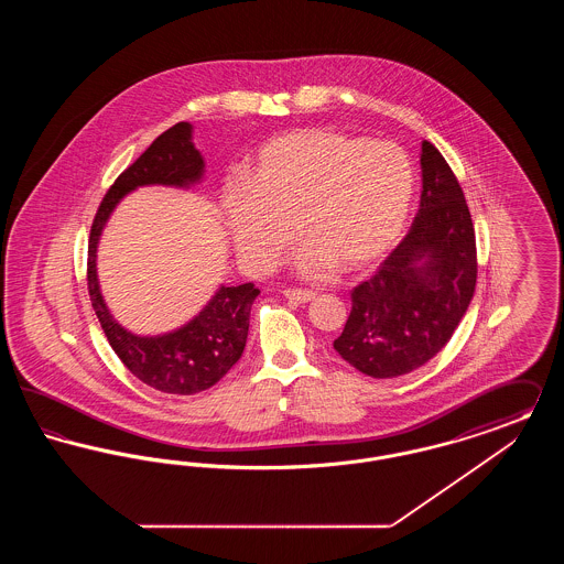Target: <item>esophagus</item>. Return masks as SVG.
<instances>
[{"instance_id": "1", "label": "esophagus", "mask_w": 564, "mask_h": 564, "mask_svg": "<svg viewBox=\"0 0 564 564\" xmlns=\"http://www.w3.org/2000/svg\"><path fill=\"white\" fill-rule=\"evenodd\" d=\"M283 295H285L288 300H294V302L304 304V302H311L317 294H315V292H308V290H285Z\"/></svg>"}]
</instances>
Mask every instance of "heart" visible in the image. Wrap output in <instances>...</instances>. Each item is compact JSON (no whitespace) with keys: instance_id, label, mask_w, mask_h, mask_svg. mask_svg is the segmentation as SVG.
I'll return each instance as SVG.
<instances>
[{"instance_id":"1","label":"heart","mask_w":564,"mask_h":564,"mask_svg":"<svg viewBox=\"0 0 564 564\" xmlns=\"http://www.w3.org/2000/svg\"><path fill=\"white\" fill-rule=\"evenodd\" d=\"M414 196V169L389 141L300 129L269 139L249 180H228L219 203L242 262L269 270L294 242L302 276L338 267L361 272L380 262L402 235Z\"/></svg>"}]
</instances>
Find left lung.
I'll return each mask as SVG.
<instances>
[{
  "mask_svg": "<svg viewBox=\"0 0 564 564\" xmlns=\"http://www.w3.org/2000/svg\"><path fill=\"white\" fill-rule=\"evenodd\" d=\"M421 209L375 276L350 292L336 352L364 375L395 378L446 347L474 297L476 232L463 189L437 148L421 145Z\"/></svg>",
  "mask_w": 564,
  "mask_h": 564,
  "instance_id": "8db88e82",
  "label": "left lung"
}]
</instances>
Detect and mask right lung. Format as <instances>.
<instances>
[{
    "label": "right lung",
    "instance_id": "obj_1",
    "mask_svg": "<svg viewBox=\"0 0 564 564\" xmlns=\"http://www.w3.org/2000/svg\"><path fill=\"white\" fill-rule=\"evenodd\" d=\"M203 175L205 161L192 143V124L177 122L113 182L95 215L88 241V294L109 347L141 382L173 395H194L214 387L241 359L251 304L260 290L253 283L219 285L203 311L182 327L159 336H139L109 313L97 276V247L109 215L129 192L141 186L188 189L200 184Z\"/></svg>",
    "mask_w": 564,
    "mask_h": 564
}]
</instances>
